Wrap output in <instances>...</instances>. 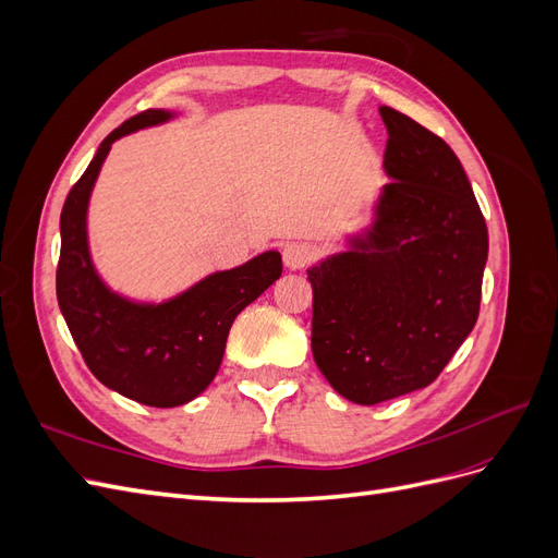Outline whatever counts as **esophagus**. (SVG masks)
Here are the masks:
<instances>
[{
    "mask_svg": "<svg viewBox=\"0 0 558 558\" xmlns=\"http://www.w3.org/2000/svg\"><path fill=\"white\" fill-rule=\"evenodd\" d=\"M314 258V248L307 242H289L283 246V265L289 269L307 267Z\"/></svg>",
    "mask_w": 558,
    "mask_h": 558,
    "instance_id": "1",
    "label": "esophagus"
}]
</instances>
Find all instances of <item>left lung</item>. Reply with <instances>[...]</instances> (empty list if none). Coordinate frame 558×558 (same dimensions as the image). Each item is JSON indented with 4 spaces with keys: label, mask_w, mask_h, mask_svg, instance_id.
Instances as JSON below:
<instances>
[{
    "label": "left lung",
    "mask_w": 558,
    "mask_h": 558,
    "mask_svg": "<svg viewBox=\"0 0 558 558\" xmlns=\"http://www.w3.org/2000/svg\"><path fill=\"white\" fill-rule=\"evenodd\" d=\"M369 228L307 269L312 353L337 393L377 404L426 388L477 324L488 232L453 150L391 107Z\"/></svg>",
    "instance_id": "obj_1"
}]
</instances>
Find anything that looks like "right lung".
Returning <instances> with one entry per match:
<instances>
[{
  "mask_svg": "<svg viewBox=\"0 0 558 558\" xmlns=\"http://www.w3.org/2000/svg\"><path fill=\"white\" fill-rule=\"evenodd\" d=\"M177 113L148 109L99 144L60 216L58 305L90 373L111 391L148 408H179L214 381L232 320L281 277L279 251L211 272L162 302H137L111 291L88 244V205L111 144L130 132L162 125Z\"/></svg>",
  "mask_w": 558,
  "mask_h": 558,
  "instance_id": "add662e5",
  "label": "right lung"
}]
</instances>
